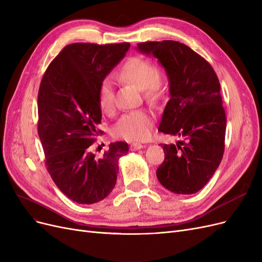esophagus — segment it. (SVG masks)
I'll list each match as a JSON object with an SVG mask.
<instances>
[{"mask_svg": "<svg viewBox=\"0 0 262 262\" xmlns=\"http://www.w3.org/2000/svg\"><path fill=\"white\" fill-rule=\"evenodd\" d=\"M143 147H144V145L141 143H132L131 146H130L131 150H138V149H141Z\"/></svg>", "mask_w": 262, "mask_h": 262, "instance_id": "34e87169", "label": "esophagus"}]
</instances>
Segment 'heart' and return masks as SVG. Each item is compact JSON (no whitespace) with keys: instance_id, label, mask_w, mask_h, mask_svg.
I'll return each mask as SVG.
<instances>
[{"instance_id":"b5f03b06","label":"heart","mask_w":262,"mask_h":262,"mask_svg":"<svg viewBox=\"0 0 262 262\" xmlns=\"http://www.w3.org/2000/svg\"><path fill=\"white\" fill-rule=\"evenodd\" d=\"M122 79L130 81L143 90V95L148 101L164 97L168 90L165 74L157 69L154 61L143 56H133L124 62L120 69ZM97 103L104 114L115 111V84L110 78H104L97 90ZM154 125V116L146 110H137L124 114L116 123L114 133L128 141H144L149 138Z\"/></svg>"}]
</instances>
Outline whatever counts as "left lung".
<instances>
[{
  "label": "left lung",
  "mask_w": 262,
  "mask_h": 262,
  "mask_svg": "<svg viewBox=\"0 0 262 262\" xmlns=\"http://www.w3.org/2000/svg\"><path fill=\"white\" fill-rule=\"evenodd\" d=\"M138 49L158 58L169 77L170 100L158 131L183 141L161 144L165 160L156 174L162 186L176 194H194L207 184L224 152L227 118L220 82L200 54L178 41L138 43Z\"/></svg>",
  "instance_id": "8db88e82"
}]
</instances>
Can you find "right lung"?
I'll use <instances>...</instances> for the list:
<instances>
[{
    "label": "right lung",
    "instance_id": "1",
    "mask_svg": "<svg viewBox=\"0 0 262 262\" xmlns=\"http://www.w3.org/2000/svg\"><path fill=\"white\" fill-rule=\"evenodd\" d=\"M130 43H71L52 60L38 93V133L45 166L71 201L91 205L110 195L117 181L118 159L128 143H112L101 158L91 151L103 131L97 103L101 81L124 57Z\"/></svg>",
    "mask_w": 262,
    "mask_h": 262
}]
</instances>
